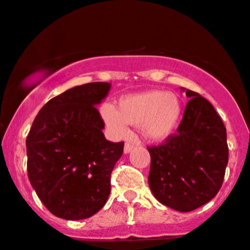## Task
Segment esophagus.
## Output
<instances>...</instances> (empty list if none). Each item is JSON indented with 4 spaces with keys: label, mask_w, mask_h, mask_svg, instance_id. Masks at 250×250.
Returning <instances> with one entry per match:
<instances>
[{
    "label": "esophagus",
    "mask_w": 250,
    "mask_h": 250,
    "mask_svg": "<svg viewBox=\"0 0 250 250\" xmlns=\"http://www.w3.org/2000/svg\"><path fill=\"white\" fill-rule=\"evenodd\" d=\"M134 149V145L130 144V143H125V149H123V151H125V154H129L132 150Z\"/></svg>",
    "instance_id": "obj_1"
}]
</instances>
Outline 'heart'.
Wrapping results in <instances>:
<instances>
[{
  "label": "heart",
  "instance_id": "heart-1",
  "mask_svg": "<svg viewBox=\"0 0 250 250\" xmlns=\"http://www.w3.org/2000/svg\"><path fill=\"white\" fill-rule=\"evenodd\" d=\"M182 115L177 95L161 90H149L123 96L116 110L105 105L101 116L116 137L128 134V125H140L143 135L152 142L167 139L176 130Z\"/></svg>",
  "mask_w": 250,
  "mask_h": 250
}]
</instances>
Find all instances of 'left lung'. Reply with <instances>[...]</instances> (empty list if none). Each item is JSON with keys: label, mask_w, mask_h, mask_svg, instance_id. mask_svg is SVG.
Returning <instances> with one entry per match:
<instances>
[{"label": "left lung", "mask_w": 250, "mask_h": 250, "mask_svg": "<svg viewBox=\"0 0 250 250\" xmlns=\"http://www.w3.org/2000/svg\"><path fill=\"white\" fill-rule=\"evenodd\" d=\"M189 101L177 134L147 147L151 156L149 186L161 204L181 212L212 199L224 182L229 162L226 128L214 106L188 89Z\"/></svg>", "instance_id": "1"}]
</instances>
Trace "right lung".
Returning a JSON list of instances; mask_svg holds the SVG:
<instances>
[{"mask_svg": "<svg viewBox=\"0 0 250 250\" xmlns=\"http://www.w3.org/2000/svg\"><path fill=\"white\" fill-rule=\"evenodd\" d=\"M110 83H89L51 99L26 137L28 177L42 204L64 220L88 219L107 202L125 143L106 140L96 106Z\"/></svg>", "mask_w": 250, "mask_h": 250, "instance_id": "add662e5", "label": "right lung"}]
</instances>
